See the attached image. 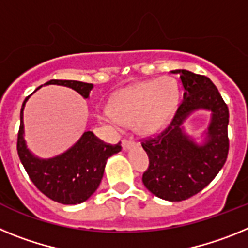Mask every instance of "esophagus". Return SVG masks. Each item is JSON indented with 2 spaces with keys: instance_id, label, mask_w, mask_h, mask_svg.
Here are the masks:
<instances>
[{
  "instance_id": "obj_1",
  "label": "esophagus",
  "mask_w": 248,
  "mask_h": 248,
  "mask_svg": "<svg viewBox=\"0 0 248 248\" xmlns=\"http://www.w3.org/2000/svg\"><path fill=\"white\" fill-rule=\"evenodd\" d=\"M122 145H123V150L126 151V150H129V149H130L131 146H134V141H131V140L124 139V140H123Z\"/></svg>"
}]
</instances>
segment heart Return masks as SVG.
Instances as JSON below:
<instances>
[{
	"label": "heart",
	"mask_w": 248,
	"mask_h": 248,
	"mask_svg": "<svg viewBox=\"0 0 248 248\" xmlns=\"http://www.w3.org/2000/svg\"><path fill=\"white\" fill-rule=\"evenodd\" d=\"M179 103V89L170 78H159L123 89L113 98L104 119L134 124L138 133L154 134L168 124Z\"/></svg>",
	"instance_id": "1"
}]
</instances>
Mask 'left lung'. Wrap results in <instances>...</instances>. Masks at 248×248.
Returning <instances> with one entry per match:
<instances>
[{
  "label": "left lung",
  "instance_id": "left-lung-1",
  "mask_svg": "<svg viewBox=\"0 0 248 248\" xmlns=\"http://www.w3.org/2000/svg\"><path fill=\"white\" fill-rule=\"evenodd\" d=\"M171 73L180 76L183 102L168 128L141 145L149 156V168L143 174L144 185L157 198L175 202L200 192L226 163L229 108L210 78L186 69ZM196 110L212 113L202 144L186 135L182 126Z\"/></svg>",
  "mask_w": 248,
  "mask_h": 248
}]
</instances>
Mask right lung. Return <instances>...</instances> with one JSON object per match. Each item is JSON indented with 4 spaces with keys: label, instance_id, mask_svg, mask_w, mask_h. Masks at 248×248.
Listing matches in <instances>:
<instances>
[{
    "label": "right lung",
    "instance_id": "1",
    "mask_svg": "<svg viewBox=\"0 0 248 248\" xmlns=\"http://www.w3.org/2000/svg\"><path fill=\"white\" fill-rule=\"evenodd\" d=\"M48 84L64 85L74 89L85 99H88L94 87L91 83L78 80L52 79L45 85ZM28 98L22 104L21 125L17 139V151L22 165L25 166L28 176L37 189L50 200L63 205L84 202L98 189L107 160L122 150L120 143L117 145L105 144L93 134V131H84L80 139L63 154L50 159L34 156L27 148L23 137V109Z\"/></svg>",
    "mask_w": 248,
    "mask_h": 248
}]
</instances>
